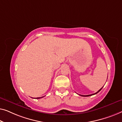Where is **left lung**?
<instances>
[{"label":"left lung","instance_id":"8db88e82","mask_svg":"<svg viewBox=\"0 0 122 122\" xmlns=\"http://www.w3.org/2000/svg\"><path fill=\"white\" fill-rule=\"evenodd\" d=\"M103 88V87H102V88H101L100 90H99L98 91H97V92H96V93H94V94H92V95H80V96H83V97H88V96H92V95H96V94H97V93H98V92L102 90V88Z\"/></svg>","mask_w":122,"mask_h":122}]
</instances>
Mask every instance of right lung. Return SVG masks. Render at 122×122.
I'll list each match as a JSON object with an SVG mask.
<instances>
[{"label": "right lung", "mask_w": 122, "mask_h": 122, "mask_svg": "<svg viewBox=\"0 0 122 122\" xmlns=\"http://www.w3.org/2000/svg\"><path fill=\"white\" fill-rule=\"evenodd\" d=\"M42 97H37V98H36V99H40V98H42Z\"/></svg>", "instance_id": "add662e5"}]
</instances>
